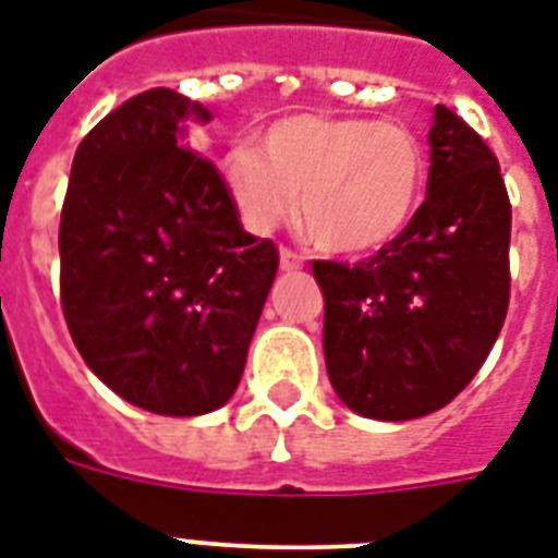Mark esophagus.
Masks as SVG:
<instances>
[{
    "label": "esophagus",
    "mask_w": 558,
    "mask_h": 558,
    "mask_svg": "<svg viewBox=\"0 0 558 558\" xmlns=\"http://www.w3.org/2000/svg\"><path fill=\"white\" fill-rule=\"evenodd\" d=\"M280 269L283 271L304 269V254L292 252V248H280Z\"/></svg>",
    "instance_id": "34e87169"
}]
</instances>
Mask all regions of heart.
I'll return each instance as SVG.
<instances>
[{"instance_id": "heart-1", "label": "heart", "mask_w": 558, "mask_h": 558, "mask_svg": "<svg viewBox=\"0 0 558 558\" xmlns=\"http://www.w3.org/2000/svg\"><path fill=\"white\" fill-rule=\"evenodd\" d=\"M219 177L245 228L271 231L301 193L306 234L327 252L359 254L408 222L423 185V153L405 126L292 116L266 130L260 150H228Z\"/></svg>"}]
</instances>
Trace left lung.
I'll list each match as a JSON object with an SVG mask.
<instances>
[{"label": "left lung", "mask_w": 558, "mask_h": 558, "mask_svg": "<svg viewBox=\"0 0 558 558\" xmlns=\"http://www.w3.org/2000/svg\"><path fill=\"white\" fill-rule=\"evenodd\" d=\"M425 202L359 263L315 260L336 393L373 420L440 411L475 379L510 306L512 208L495 153L434 109Z\"/></svg>", "instance_id": "8db88e82"}]
</instances>
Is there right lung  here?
I'll list each match as a JSON object with an SVG mask.
<instances>
[{
	"instance_id": "1",
	"label": "right lung",
	"mask_w": 558,
	"mask_h": 558,
	"mask_svg": "<svg viewBox=\"0 0 558 558\" xmlns=\"http://www.w3.org/2000/svg\"><path fill=\"white\" fill-rule=\"evenodd\" d=\"M187 118L210 116L173 89L112 109L74 153L60 214L74 348L118 397L165 416L231 399L280 260L185 147Z\"/></svg>"
}]
</instances>
